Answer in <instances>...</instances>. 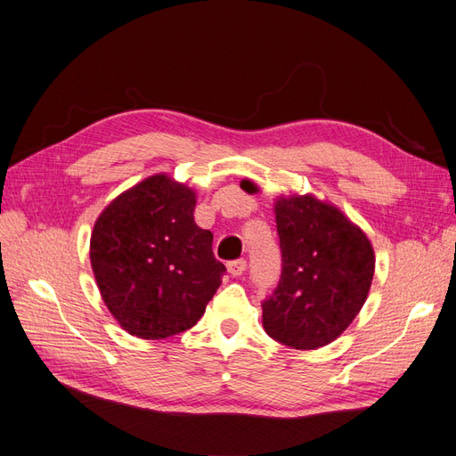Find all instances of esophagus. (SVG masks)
<instances>
[{"label":"esophagus","instance_id":"obj_1","mask_svg":"<svg viewBox=\"0 0 456 456\" xmlns=\"http://www.w3.org/2000/svg\"><path fill=\"white\" fill-rule=\"evenodd\" d=\"M245 270H247V262L243 258L228 262V272L230 275H233V278H240L241 273H245Z\"/></svg>","mask_w":456,"mask_h":456}]
</instances>
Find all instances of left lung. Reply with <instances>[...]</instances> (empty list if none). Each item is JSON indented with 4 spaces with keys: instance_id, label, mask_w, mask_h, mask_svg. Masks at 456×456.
I'll list each match as a JSON object with an SVG mask.
<instances>
[{
    "instance_id": "1",
    "label": "left lung",
    "mask_w": 456,
    "mask_h": 456,
    "mask_svg": "<svg viewBox=\"0 0 456 456\" xmlns=\"http://www.w3.org/2000/svg\"><path fill=\"white\" fill-rule=\"evenodd\" d=\"M281 278L262 302L266 333L295 350L338 338L365 305L375 251L363 230L314 196L275 201Z\"/></svg>"
}]
</instances>
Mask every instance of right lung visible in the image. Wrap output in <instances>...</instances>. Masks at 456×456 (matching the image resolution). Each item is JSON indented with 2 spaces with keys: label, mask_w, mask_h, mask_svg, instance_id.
Here are the masks:
<instances>
[{
  "label": "right lung",
  "mask_w": 456,
  "mask_h": 456,
  "mask_svg": "<svg viewBox=\"0 0 456 456\" xmlns=\"http://www.w3.org/2000/svg\"><path fill=\"white\" fill-rule=\"evenodd\" d=\"M196 194L167 175L123 191L96 218L91 266L118 323L146 340L194 327L226 272L213 233L194 223Z\"/></svg>",
  "instance_id": "add662e5"
}]
</instances>
